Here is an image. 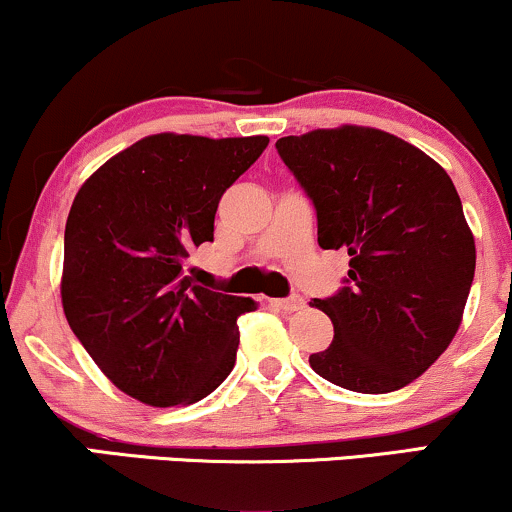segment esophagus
Listing matches in <instances>:
<instances>
[{
  "label": "esophagus",
  "mask_w": 512,
  "mask_h": 512,
  "mask_svg": "<svg viewBox=\"0 0 512 512\" xmlns=\"http://www.w3.org/2000/svg\"><path fill=\"white\" fill-rule=\"evenodd\" d=\"M276 308L286 310V313H293V310H303L305 308V301L303 296H298V293H293L289 298H279V301H274Z\"/></svg>",
  "instance_id": "obj_1"
}]
</instances>
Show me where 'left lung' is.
I'll list each match as a JSON object with an SVG mask.
<instances>
[{
    "instance_id": "left-lung-1",
    "label": "left lung",
    "mask_w": 512,
    "mask_h": 512,
    "mask_svg": "<svg viewBox=\"0 0 512 512\" xmlns=\"http://www.w3.org/2000/svg\"><path fill=\"white\" fill-rule=\"evenodd\" d=\"M276 151L313 202L320 248L351 257L342 289L310 303L334 325L310 368L363 395L409 385L450 346L474 281V236L450 175L373 127L281 137Z\"/></svg>"
}]
</instances>
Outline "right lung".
Listing matches in <instances>:
<instances>
[{"instance_id":"obj_1","label":"right lung","mask_w":512,"mask_h":512,"mask_svg":"<svg viewBox=\"0 0 512 512\" xmlns=\"http://www.w3.org/2000/svg\"><path fill=\"white\" fill-rule=\"evenodd\" d=\"M267 137L154 134L103 163L64 228L69 327L115 387L151 407L204 399L236 366L252 298L197 286L185 260L214 240L219 199Z\"/></svg>"}]
</instances>
